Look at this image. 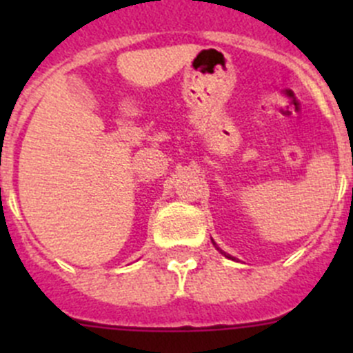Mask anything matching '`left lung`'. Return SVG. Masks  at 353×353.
I'll list each match as a JSON object with an SVG mask.
<instances>
[{"label":"left lung","instance_id":"1","mask_svg":"<svg viewBox=\"0 0 353 353\" xmlns=\"http://www.w3.org/2000/svg\"><path fill=\"white\" fill-rule=\"evenodd\" d=\"M213 244H215V243H213ZM216 249H219V248H216ZM220 252H222L223 256H227V258H230V256H229V254H225V252H223V251H220ZM232 259H234V258H232Z\"/></svg>","mask_w":353,"mask_h":353}]
</instances>
